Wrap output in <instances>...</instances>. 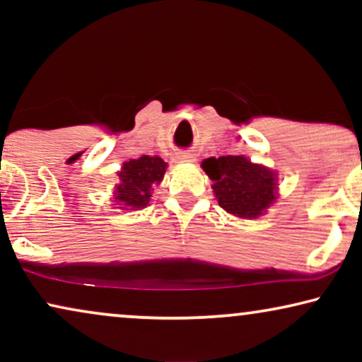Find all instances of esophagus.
Returning a JSON list of instances; mask_svg holds the SVG:
<instances>
[{
	"instance_id": "1",
	"label": "esophagus",
	"mask_w": 362,
	"mask_h": 362,
	"mask_svg": "<svg viewBox=\"0 0 362 362\" xmlns=\"http://www.w3.org/2000/svg\"><path fill=\"white\" fill-rule=\"evenodd\" d=\"M176 161H180V163H189V161H194V156H192L189 151H181V153H177Z\"/></svg>"
}]
</instances>
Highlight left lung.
I'll return each mask as SVG.
<instances>
[{"mask_svg":"<svg viewBox=\"0 0 362 362\" xmlns=\"http://www.w3.org/2000/svg\"><path fill=\"white\" fill-rule=\"evenodd\" d=\"M202 170L214 181L212 189L222 209L244 219L260 216L275 197V175L244 156L207 158Z\"/></svg>","mask_w":362,"mask_h":362,"instance_id":"8db88e82","label":"left lung"}]
</instances>
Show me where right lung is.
Masks as SVG:
<instances>
[{
	"label": "right lung",
	"instance_id": "right-lung-1",
	"mask_svg": "<svg viewBox=\"0 0 362 362\" xmlns=\"http://www.w3.org/2000/svg\"><path fill=\"white\" fill-rule=\"evenodd\" d=\"M166 171V163L160 156H141L123 163L118 173L120 182L115 186V201L130 209H140L150 202L151 186L160 185Z\"/></svg>",
	"mask_w": 362,
	"mask_h": 362
}]
</instances>
